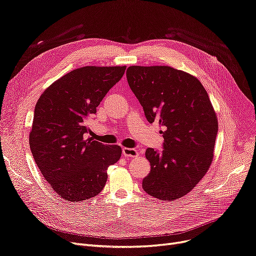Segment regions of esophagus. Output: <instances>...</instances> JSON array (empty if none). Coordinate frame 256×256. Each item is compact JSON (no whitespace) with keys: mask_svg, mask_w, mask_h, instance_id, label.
Here are the masks:
<instances>
[{"mask_svg":"<svg viewBox=\"0 0 256 256\" xmlns=\"http://www.w3.org/2000/svg\"><path fill=\"white\" fill-rule=\"evenodd\" d=\"M122 154H124L126 158H135L138 156V150L135 148H124V150H122Z\"/></svg>","mask_w":256,"mask_h":256,"instance_id":"34e87169","label":"esophagus"}]
</instances>
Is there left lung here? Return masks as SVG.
Here are the masks:
<instances>
[{
    "instance_id": "obj_1",
    "label": "left lung",
    "mask_w": 256,
    "mask_h": 256,
    "mask_svg": "<svg viewBox=\"0 0 256 256\" xmlns=\"http://www.w3.org/2000/svg\"><path fill=\"white\" fill-rule=\"evenodd\" d=\"M126 78L150 124L159 122L163 150L148 148L150 172L144 192L172 201L192 192L214 159L218 118L205 88L196 76L170 66H130Z\"/></svg>"
}]
</instances>
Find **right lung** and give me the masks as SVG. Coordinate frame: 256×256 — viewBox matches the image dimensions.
<instances>
[{
    "instance_id": "1",
    "label": "right lung",
    "mask_w": 256,
    "mask_h": 256,
    "mask_svg": "<svg viewBox=\"0 0 256 256\" xmlns=\"http://www.w3.org/2000/svg\"><path fill=\"white\" fill-rule=\"evenodd\" d=\"M126 66H86L55 80L34 108L29 146L45 180L62 198L82 202L100 192L119 146L88 137V120L126 72Z\"/></svg>"
}]
</instances>
